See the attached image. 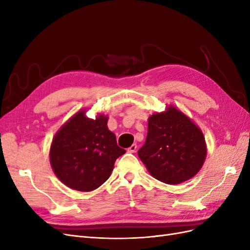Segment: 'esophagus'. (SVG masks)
I'll use <instances>...</instances> for the list:
<instances>
[{
  "mask_svg": "<svg viewBox=\"0 0 250 250\" xmlns=\"http://www.w3.org/2000/svg\"><path fill=\"white\" fill-rule=\"evenodd\" d=\"M137 148H138V146H137V144H133V145H131L129 148H128V152L129 153H134L135 151H137Z\"/></svg>",
  "mask_w": 250,
  "mask_h": 250,
  "instance_id": "1",
  "label": "esophagus"
}]
</instances>
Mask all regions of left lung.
Instances as JSON below:
<instances>
[{
  "mask_svg": "<svg viewBox=\"0 0 250 250\" xmlns=\"http://www.w3.org/2000/svg\"><path fill=\"white\" fill-rule=\"evenodd\" d=\"M138 154L155 179L178 185L201 169L207 145L198 126L176 107L169 106L149 117L146 142Z\"/></svg>",
  "mask_w": 250,
  "mask_h": 250,
  "instance_id": "8db88e82",
  "label": "left lung"
}]
</instances>
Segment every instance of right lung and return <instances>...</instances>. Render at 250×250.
<instances>
[{"mask_svg":"<svg viewBox=\"0 0 250 250\" xmlns=\"http://www.w3.org/2000/svg\"><path fill=\"white\" fill-rule=\"evenodd\" d=\"M108 117H85L82 109L53 138L50 163L59 180L74 190L90 192L110 176L117 158L126 151L107 128Z\"/></svg>","mask_w":250,"mask_h":250,"instance_id":"obj_1","label":"right lung"}]
</instances>
